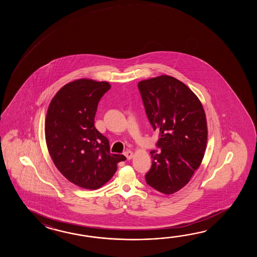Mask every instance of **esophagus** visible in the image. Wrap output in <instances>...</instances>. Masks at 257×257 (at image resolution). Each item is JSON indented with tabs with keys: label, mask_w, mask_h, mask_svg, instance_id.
Instances as JSON below:
<instances>
[{
	"label": "esophagus",
	"mask_w": 257,
	"mask_h": 257,
	"mask_svg": "<svg viewBox=\"0 0 257 257\" xmlns=\"http://www.w3.org/2000/svg\"><path fill=\"white\" fill-rule=\"evenodd\" d=\"M124 154H125V156H126L127 160H131L133 157V153L131 151H126Z\"/></svg>",
	"instance_id": "esophagus-1"
}]
</instances>
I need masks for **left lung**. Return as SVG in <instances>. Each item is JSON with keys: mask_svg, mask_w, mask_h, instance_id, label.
Wrapping results in <instances>:
<instances>
[{"mask_svg": "<svg viewBox=\"0 0 257 257\" xmlns=\"http://www.w3.org/2000/svg\"><path fill=\"white\" fill-rule=\"evenodd\" d=\"M148 119L160 131L159 150L151 152L153 164L146 183L166 195L174 194L191 179L207 146L205 111L185 83L168 75L138 83Z\"/></svg>", "mask_w": 257, "mask_h": 257, "instance_id": "1", "label": "left lung"}]
</instances>
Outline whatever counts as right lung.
<instances>
[{"label": "right lung", "instance_id": "right-lung-1", "mask_svg": "<svg viewBox=\"0 0 257 257\" xmlns=\"http://www.w3.org/2000/svg\"><path fill=\"white\" fill-rule=\"evenodd\" d=\"M106 82L81 79L64 85L49 104L45 136L50 157L68 180L96 189L111 179L116 164L126 160L110 153L109 142L94 126L100 99L109 90Z\"/></svg>", "mask_w": 257, "mask_h": 257}]
</instances>
